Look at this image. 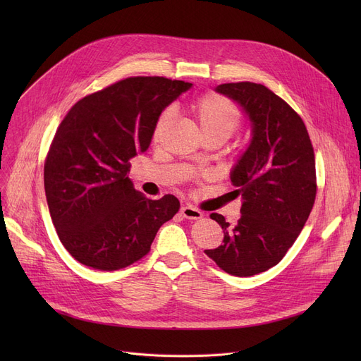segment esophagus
I'll return each instance as SVG.
<instances>
[{
  "label": "esophagus",
  "instance_id": "esophagus-1",
  "mask_svg": "<svg viewBox=\"0 0 361 361\" xmlns=\"http://www.w3.org/2000/svg\"><path fill=\"white\" fill-rule=\"evenodd\" d=\"M180 212L187 219H200L203 216V214L199 209H196V207H193V206H183L181 209H180Z\"/></svg>",
  "mask_w": 361,
  "mask_h": 361
}]
</instances>
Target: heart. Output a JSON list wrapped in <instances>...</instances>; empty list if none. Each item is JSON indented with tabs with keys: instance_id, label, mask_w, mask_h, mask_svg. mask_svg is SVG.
Here are the masks:
<instances>
[{
	"instance_id": "b5f03b06",
	"label": "heart",
	"mask_w": 361,
	"mask_h": 361,
	"mask_svg": "<svg viewBox=\"0 0 361 361\" xmlns=\"http://www.w3.org/2000/svg\"><path fill=\"white\" fill-rule=\"evenodd\" d=\"M190 116L202 137H216L225 142L230 139L240 126V114L237 108L219 94H206L190 105ZM169 112H164L154 131L157 140L165 130Z\"/></svg>"
}]
</instances>
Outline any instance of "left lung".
I'll list each match as a JSON object with an SVG mask.
<instances>
[{
	"instance_id": "left-lung-1",
	"label": "left lung",
	"mask_w": 361,
	"mask_h": 361,
	"mask_svg": "<svg viewBox=\"0 0 361 361\" xmlns=\"http://www.w3.org/2000/svg\"><path fill=\"white\" fill-rule=\"evenodd\" d=\"M215 90L241 106L252 139L230 178L241 195L240 219L224 230L222 244L204 250L221 269L252 276L278 264L305 226L316 197L314 154L298 114L263 85L224 83Z\"/></svg>"
}]
</instances>
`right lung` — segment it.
Listing matches in <instances>:
<instances>
[{"label":"right lung","instance_id":"1","mask_svg":"<svg viewBox=\"0 0 361 361\" xmlns=\"http://www.w3.org/2000/svg\"><path fill=\"white\" fill-rule=\"evenodd\" d=\"M193 85L128 78L75 104L60 124L44 168L52 224L68 253L86 267L117 271L142 259L180 202L152 200L127 177L147 150L162 111Z\"/></svg>","mask_w":361,"mask_h":361}]
</instances>
